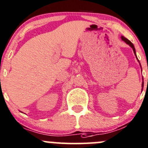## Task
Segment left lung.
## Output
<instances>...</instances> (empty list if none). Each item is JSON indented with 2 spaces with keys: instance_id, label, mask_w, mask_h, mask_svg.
Returning <instances> with one entry per match:
<instances>
[{
  "instance_id": "left-lung-1",
  "label": "left lung",
  "mask_w": 148,
  "mask_h": 148,
  "mask_svg": "<svg viewBox=\"0 0 148 148\" xmlns=\"http://www.w3.org/2000/svg\"><path fill=\"white\" fill-rule=\"evenodd\" d=\"M121 40H122L123 41H124V42H125L127 44H128V45H130V46L132 48L133 51H134V55H135V56H136V58H137V61H138V62L140 63V61H139L138 58H137V55H136L135 48H134V45H133V44H132V42L131 41L129 40L128 39H127V38H124V36H121ZM140 67H141V64H140ZM141 69H142V67H141ZM143 85H144V82H143V84H142V87H143Z\"/></svg>"
}]
</instances>
